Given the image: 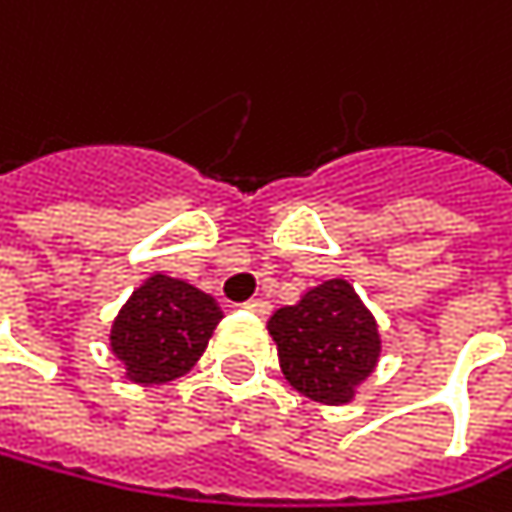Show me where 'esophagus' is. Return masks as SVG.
Returning a JSON list of instances; mask_svg holds the SVG:
<instances>
[{
	"label": "esophagus",
	"instance_id": "obj_1",
	"mask_svg": "<svg viewBox=\"0 0 512 512\" xmlns=\"http://www.w3.org/2000/svg\"><path fill=\"white\" fill-rule=\"evenodd\" d=\"M245 309H248L251 315H258V318H267V315L273 312V306H270L267 300H261V297H258V300H248Z\"/></svg>",
	"mask_w": 512,
	"mask_h": 512
}]
</instances>
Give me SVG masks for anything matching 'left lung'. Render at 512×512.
I'll return each instance as SVG.
<instances>
[{"instance_id":"8db88e82","label":"left lung","mask_w":512,"mask_h":512,"mask_svg":"<svg viewBox=\"0 0 512 512\" xmlns=\"http://www.w3.org/2000/svg\"><path fill=\"white\" fill-rule=\"evenodd\" d=\"M294 390L321 405H348L375 372L381 333L372 312L345 279H330L267 324Z\"/></svg>"}]
</instances>
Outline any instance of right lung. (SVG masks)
I'll return each mask as SVG.
<instances>
[{
    "label": "right lung",
    "mask_w": 512,
    "mask_h": 512,
    "mask_svg": "<svg viewBox=\"0 0 512 512\" xmlns=\"http://www.w3.org/2000/svg\"><path fill=\"white\" fill-rule=\"evenodd\" d=\"M218 321L221 309L209 294L155 273L116 315L110 351L125 366L128 381L167 384L200 360Z\"/></svg>",
    "instance_id": "1"
}]
</instances>
